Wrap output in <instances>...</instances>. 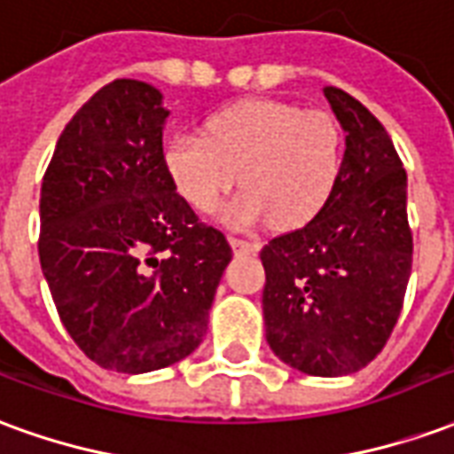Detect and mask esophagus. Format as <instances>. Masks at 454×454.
Segmentation results:
<instances>
[{
  "mask_svg": "<svg viewBox=\"0 0 454 454\" xmlns=\"http://www.w3.org/2000/svg\"><path fill=\"white\" fill-rule=\"evenodd\" d=\"M228 243H231V247H233V253L236 255H247V253H255L257 243H250V240H243V238H236V236H231L228 238Z\"/></svg>",
  "mask_w": 454,
  "mask_h": 454,
  "instance_id": "1",
  "label": "esophagus"
}]
</instances>
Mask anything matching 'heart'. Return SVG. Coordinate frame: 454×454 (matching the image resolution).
I'll return each mask as SVG.
<instances>
[{
    "label": "heart",
    "instance_id": "heart-1",
    "mask_svg": "<svg viewBox=\"0 0 454 454\" xmlns=\"http://www.w3.org/2000/svg\"><path fill=\"white\" fill-rule=\"evenodd\" d=\"M342 165V133L325 112L275 99L228 106L208 121L207 136L179 133L165 148V168L179 197L211 214L238 194L221 218L253 228L270 218L275 228L311 221L331 199Z\"/></svg>",
    "mask_w": 454,
    "mask_h": 454
}]
</instances>
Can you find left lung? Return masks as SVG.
<instances>
[{"label": "left lung", "mask_w": 454, "mask_h": 454, "mask_svg": "<svg viewBox=\"0 0 454 454\" xmlns=\"http://www.w3.org/2000/svg\"><path fill=\"white\" fill-rule=\"evenodd\" d=\"M324 94L345 130L340 175L304 228L262 247V314L279 360L311 377H342L367 367L389 340L413 238L406 169L389 133L348 92Z\"/></svg>", "instance_id": "obj_1"}]
</instances>
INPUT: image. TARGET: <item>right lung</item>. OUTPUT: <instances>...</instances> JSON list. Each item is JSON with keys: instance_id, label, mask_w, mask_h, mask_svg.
I'll return each instance as SVG.
<instances>
[{"instance_id": "obj_1", "label": "right lung", "mask_w": 454, "mask_h": 454, "mask_svg": "<svg viewBox=\"0 0 454 454\" xmlns=\"http://www.w3.org/2000/svg\"><path fill=\"white\" fill-rule=\"evenodd\" d=\"M169 112L114 80L65 126L41 187L38 255L77 348L104 370H162L197 350L233 257L165 168Z\"/></svg>"}]
</instances>
